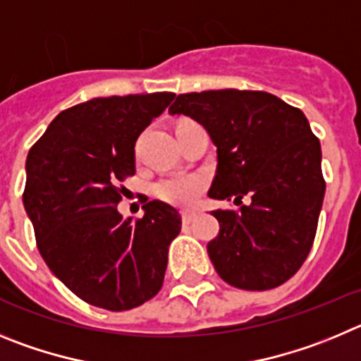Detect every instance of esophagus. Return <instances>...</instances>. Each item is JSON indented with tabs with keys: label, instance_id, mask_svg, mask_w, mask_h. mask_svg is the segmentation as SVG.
Instances as JSON below:
<instances>
[{
	"label": "esophagus",
	"instance_id": "esophagus-1",
	"mask_svg": "<svg viewBox=\"0 0 361 361\" xmlns=\"http://www.w3.org/2000/svg\"><path fill=\"white\" fill-rule=\"evenodd\" d=\"M194 217H196V212H183V214H181V221H183L185 225L192 223Z\"/></svg>",
	"mask_w": 361,
	"mask_h": 361
}]
</instances>
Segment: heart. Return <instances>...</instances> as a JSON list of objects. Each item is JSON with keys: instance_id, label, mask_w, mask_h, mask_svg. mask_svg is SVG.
Instances as JSON below:
<instances>
[{"instance_id": "b5f03b06", "label": "heart", "mask_w": 361, "mask_h": 361, "mask_svg": "<svg viewBox=\"0 0 361 361\" xmlns=\"http://www.w3.org/2000/svg\"><path fill=\"white\" fill-rule=\"evenodd\" d=\"M203 188L204 178L201 174H174L157 181L154 194L174 207H192L200 200Z\"/></svg>"}]
</instances>
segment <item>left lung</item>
<instances>
[{
	"label": "left lung",
	"instance_id": "obj_1",
	"mask_svg": "<svg viewBox=\"0 0 361 361\" xmlns=\"http://www.w3.org/2000/svg\"><path fill=\"white\" fill-rule=\"evenodd\" d=\"M169 113L196 120L216 145L209 196L241 204L212 212L219 233L207 252L219 277L250 291L293 277L313 245L326 192L320 142L306 115L248 90L185 93Z\"/></svg>",
	"mask_w": 361,
	"mask_h": 361
}]
</instances>
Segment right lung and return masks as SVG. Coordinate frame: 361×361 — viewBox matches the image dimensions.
<instances>
[{"label": "right lung", "instance_id": "right-lung-1", "mask_svg": "<svg viewBox=\"0 0 361 361\" xmlns=\"http://www.w3.org/2000/svg\"><path fill=\"white\" fill-rule=\"evenodd\" d=\"M174 93L102 97L64 109L27 158L23 204L51 274L97 307L126 311L160 291L178 210L152 200L144 217L116 204L135 174V144Z\"/></svg>", "mask_w": 361, "mask_h": 361}]
</instances>
